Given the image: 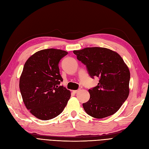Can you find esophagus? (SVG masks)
Here are the masks:
<instances>
[{
	"instance_id": "34e87169",
	"label": "esophagus",
	"mask_w": 149,
	"mask_h": 149,
	"mask_svg": "<svg viewBox=\"0 0 149 149\" xmlns=\"http://www.w3.org/2000/svg\"><path fill=\"white\" fill-rule=\"evenodd\" d=\"M79 91H80V89H78V90H74V91H73V92L74 94H76V93H78Z\"/></svg>"
}]
</instances>
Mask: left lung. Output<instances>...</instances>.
Returning <instances> with one entry per match:
<instances>
[{
	"label": "left lung",
	"mask_w": 149,
	"mask_h": 149,
	"mask_svg": "<svg viewBox=\"0 0 149 149\" xmlns=\"http://www.w3.org/2000/svg\"><path fill=\"white\" fill-rule=\"evenodd\" d=\"M73 53L86 65L91 78H100L96 86L88 90L89 101L83 104L86 112L97 119L115 114L129 94L127 65L118 53L106 48L88 47Z\"/></svg>",
	"instance_id": "obj_1"
}]
</instances>
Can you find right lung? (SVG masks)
Instances as JSON below:
<instances>
[{"instance_id": "1", "label": "right lung", "mask_w": 149, "mask_h": 149, "mask_svg": "<svg viewBox=\"0 0 149 149\" xmlns=\"http://www.w3.org/2000/svg\"><path fill=\"white\" fill-rule=\"evenodd\" d=\"M68 52L48 48L38 51L26 60L19 88L26 109L36 118L47 120L56 118L66 107L71 92L60 84L63 78L58 63Z\"/></svg>"}]
</instances>
